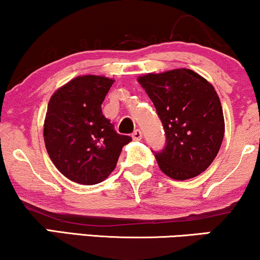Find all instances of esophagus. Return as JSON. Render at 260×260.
I'll return each instance as SVG.
<instances>
[{
    "mask_svg": "<svg viewBox=\"0 0 260 260\" xmlns=\"http://www.w3.org/2000/svg\"><path fill=\"white\" fill-rule=\"evenodd\" d=\"M132 138H133V140H137V142H138V140H142V138H143L142 131H140V129L134 131L133 134H132Z\"/></svg>",
    "mask_w": 260,
    "mask_h": 260,
    "instance_id": "esophagus-1",
    "label": "esophagus"
}]
</instances>
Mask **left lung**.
<instances>
[{
	"mask_svg": "<svg viewBox=\"0 0 260 260\" xmlns=\"http://www.w3.org/2000/svg\"><path fill=\"white\" fill-rule=\"evenodd\" d=\"M154 103L166 133L156 152L158 167L176 180L198 177L211 166L224 138V116L214 87L190 69L138 77Z\"/></svg>",
	"mask_w": 260,
	"mask_h": 260,
	"instance_id": "obj_1",
	"label": "left lung"
}]
</instances>
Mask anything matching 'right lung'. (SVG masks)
Instances as JSON below:
<instances>
[{"label": "right lung", "instance_id": "obj_1", "mask_svg": "<svg viewBox=\"0 0 260 260\" xmlns=\"http://www.w3.org/2000/svg\"><path fill=\"white\" fill-rule=\"evenodd\" d=\"M115 80L98 75L77 76L53 93L47 108L43 138L47 152L62 176L75 183H102L132 142L121 136L102 111Z\"/></svg>", "mask_w": 260, "mask_h": 260}]
</instances>
